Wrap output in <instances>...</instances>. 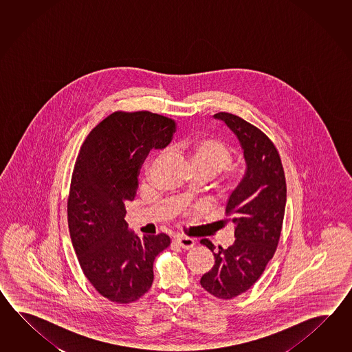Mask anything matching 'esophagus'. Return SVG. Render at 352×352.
<instances>
[{
	"instance_id": "obj_1",
	"label": "esophagus",
	"mask_w": 352,
	"mask_h": 352,
	"mask_svg": "<svg viewBox=\"0 0 352 352\" xmlns=\"http://www.w3.org/2000/svg\"><path fill=\"white\" fill-rule=\"evenodd\" d=\"M175 243L179 248H182V249H190V248H192L195 245V240L191 239V238H187V236H177L175 239Z\"/></svg>"
}]
</instances>
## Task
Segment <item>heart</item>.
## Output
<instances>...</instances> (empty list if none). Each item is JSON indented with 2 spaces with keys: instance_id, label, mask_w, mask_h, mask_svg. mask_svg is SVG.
I'll list each match as a JSON object with an SVG mask.
<instances>
[{
  "instance_id": "heart-1",
  "label": "heart",
  "mask_w": 352,
  "mask_h": 352,
  "mask_svg": "<svg viewBox=\"0 0 352 352\" xmlns=\"http://www.w3.org/2000/svg\"><path fill=\"white\" fill-rule=\"evenodd\" d=\"M177 150L194 173H206L210 177L232 165V151L214 137H199L191 142L179 144Z\"/></svg>"
}]
</instances>
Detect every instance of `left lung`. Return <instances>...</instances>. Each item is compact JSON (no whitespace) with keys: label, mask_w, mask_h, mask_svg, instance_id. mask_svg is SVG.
Instances as JSON below:
<instances>
[{"label":"left lung","mask_w":352,"mask_h":352,"mask_svg":"<svg viewBox=\"0 0 352 352\" xmlns=\"http://www.w3.org/2000/svg\"><path fill=\"white\" fill-rule=\"evenodd\" d=\"M214 118L225 122L238 137L247 171L225 209L235 225L234 244L214 252L210 240H200L215 258L214 267L202 276L200 283L217 298L232 299L254 285L277 250L287 186L279 153L267 135L232 113H217Z\"/></svg>","instance_id":"obj_1"}]
</instances>
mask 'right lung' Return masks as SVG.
Returning a JSON list of instances; mask_svg holds the SVG:
<instances>
[{"label":"right lung","instance_id":"add662e5","mask_svg":"<svg viewBox=\"0 0 352 352\" xmlns=\"http://www.w3.org/2000/svg\"><path fill=\"white\" fill-rule=\"evenodd\" d=\"M176 123L156 113L114 112L80 147L67 197V225L90 285L116 303L148 292L153 262L171 240L166 234L140 239L128 230L124 202L135 199L138 173L152 148H165Z\"/></svg>","mask_w":352,"mask_h":352}]
</instances>
